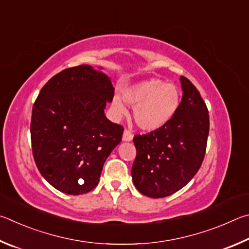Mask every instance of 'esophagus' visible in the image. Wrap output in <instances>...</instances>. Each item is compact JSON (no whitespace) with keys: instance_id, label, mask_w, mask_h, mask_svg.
<instances>
[{"instance_id":"1","label":"esophagus","mask_w":249,"mask_h":249,"mask_svg":"<svg viewBox=\"0 0 249 249\" xmlns=\"http://www.w3.org/2000/svg\"><path fill=\"white\" fill-rule=\"evenodd\" d=\"M132 139H133L132 132L130 131V130L125 129L124 131V136H122V140L125 141V142H130V141H132Z\"/></svg>"}]
</instances>
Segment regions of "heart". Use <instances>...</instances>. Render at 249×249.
Wrapping results in <instances>:
<instances>
[{
	"instance_id": "heart-1",
	"label": "heart",
	"mask_w": 249,
	"mask_h": 249,
	"mask_svg": "<svg viewBox=\"0 0 249 249\" xmlns=\"http://www.w3.org/2000/svg\"><path fill=\"white\" fill-rule=\"evenodd\" d=\"M124 99L134 106L136 124L143 130L153 131L162 128L175 116L180 104L179 89L160 78H149L128 87ZM111 106L117 116L124 115L127 109L122 100L115 96Z\"/></svg>"
}]
</instances>
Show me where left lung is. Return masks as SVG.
<instances>
[{
    "mask_svg": "<svg viewBox=\"0 0 249 249\" xmlns=\"http://www.w3.org/2000/svg\"><path fill=\"white\" fill-rule=\"evenodd\" d=\"M182 97L172 120L146 134H136L131 175L142 195L164 198L180 190L199 171L206 154L209 111L199 90L180 76Z\"/></svg>",
    "mask_w": 249,
    "mask_h": 249,
    "instance_id": "8db88e82",
    "label": "left lung"
}]
</instances>
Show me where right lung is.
Here are the masks:
<instances>
[{"instance_id":"add662e5","label":"right lung","mask_w":249,"mask_h":249,"mask_svg":"<svg viewBox=\"0 0 249 249\" xmlns=\"http://www.w3.org/2000/svg\"><path fill=\"white\" fill-rule=\"evenodd\" d=\"M113 94L106 74L83 64L55 74L35 100L34 160L42 177L61 193L93 190L105 160L121 142L124 127L104 113Z\"/></svg>"}]
</instances>
